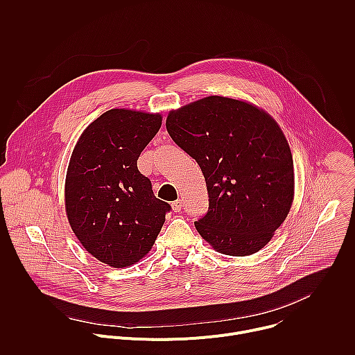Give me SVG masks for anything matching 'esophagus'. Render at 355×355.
<instances>
[{
  "label": "esophagus",
  "instance_id": "esophagus-1",
  "mask_svg": "<svg viewBox=\"0 0 355 355\" xmlns=\"http://www.w3.org/2000/svg\"><path fill=\"white\" fill-rule=\"evenodd\" d=\"M171 207H173V211H174V212H181V209H182V200H181V199L174 200L173 204H171Z\"/></svg>",
  "mask_w": 355,
  "mask_h": 355
}]
</instances>
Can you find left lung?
<instances>
[{
  "instance_id": "1",
  "label": "left lung",
  "mask_w": 355,
  "mask_h": 355,
  "mask_svg": "<svg viewBox=\"0 0 355 355\" xmlns=\"http://www.w3.org/2000/svg\"><path fill=\"white\" fill-rule=\"evenodd\" d=\"M166 128L207 181L198 233L227 256L261 250L293 200V162L278 123L244 101L212 95L171 111Z\"/></svg>"
}]
</instances>
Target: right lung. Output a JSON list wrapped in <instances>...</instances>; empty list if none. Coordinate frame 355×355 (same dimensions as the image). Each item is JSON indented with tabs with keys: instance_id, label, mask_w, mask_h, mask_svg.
<instances>
[{
	"instance_id": "right-lung-1",
	"label": "right lung",
	"mask_w": 355,
	"mask_h": 355,
	"mask_svg": "<svg viewBox=\"0 0 355 355\" xmlns=\"http://www.w3.org/2000/svg\"><path fill=\"white\" fill-rule=\"evenodd\" d=\"M162 126V115L111 110L80 136L66 177V212L84 248L114 268L150 251L171 207L155 196L137 159Z\"/></svg>"
}]
</instances>
